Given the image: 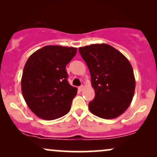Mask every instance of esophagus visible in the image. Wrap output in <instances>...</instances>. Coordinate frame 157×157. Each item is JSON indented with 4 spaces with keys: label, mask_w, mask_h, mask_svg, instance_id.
<instances>
[{
    "label": "esophagus",
    "mask_w": 157,
    "mask_h": 157,
    "mask_svg": "<svg viewBox=\"0 0 157 157\" xmlns=\"http://www.w3.org/2000/svg\"><path fill=\"white\" fill-rule=\"evenodd\" d=\"M78 89H79V90H80V91H82V90H83V89H84V86H80V87H79V88H78Z\"/></svg>",
    "instance_id": "1"
}]
</instances>
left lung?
<instances>
[{"label": "left lung", "mask_w": 157, "mask_h": 157, "mask_svg": "<svg viewBox=\"0 0 157 157\" xmlns=\"http://www.w3.org/2000/svg\"><path fill=\"white\" fill-rule=\"evenodd\" d=\"M91 74L94 99L89 109L100 118H116L129 107L134 94L133 68L128 60L113 46L105 44L79 48Z\"/></svg>", "instance_id": "left-lung-1"}]
</instances>
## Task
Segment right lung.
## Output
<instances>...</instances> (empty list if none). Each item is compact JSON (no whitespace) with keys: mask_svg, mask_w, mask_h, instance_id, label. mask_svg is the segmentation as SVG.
I'll list each match as a JSON object with an SVG mask.
<instances>
[{"mask_svg":"<svg viewBox=\"0 0 157 157\" xmlns=\"http://www.w3.org/2000/svg\"><path fill=\"white\" fill-rule=\"evenodd\" d=\"M76 53L77 48L46 46L27 60L21 91L28 107L38 117L52 120L69 111L77 89L68 83L66 66Z\"/></svg>","mask_w":157,"mask_h":157,"instance_id":"add662e5","label":"right lung"}]
</instances>
